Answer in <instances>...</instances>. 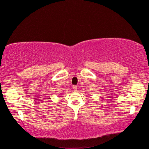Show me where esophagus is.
Wrapping results in <instances>:
<instances>
[{
    "instance_id": "esophagus-1",
    "label": "esophagus",
    "mask_w": 149,
    "mask_h": 149,
    "mask_svg": "<svg viewBox=\"0 0 149 149\" xmlns=\"http://www.w3.org/2000/svg\"><path fill=\"white\" fill-rule=\"evenodd\" d=\"M73 90H74V92H77V87L76 86H73Z\"/></svg>"
}]
</instances>
